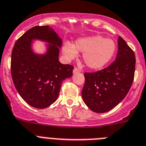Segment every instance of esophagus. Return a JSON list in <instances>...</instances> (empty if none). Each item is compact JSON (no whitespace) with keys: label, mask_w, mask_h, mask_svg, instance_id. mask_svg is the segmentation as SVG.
Returning <instances> with one entry per match:
<instances>
[{"label":"esophagus","mask_w":146,"mask_h":146,"mask_svg":"<svg viewBox=\"0 0 146 146\" xmlns=\"http://www.w3.org/2000/svg\"><path fill=\"white\" fill-rule=\"evenodd\" d=\"M79 72H80V70H79L78 68H76V67H75V68H74V69H73V74H76V73H79Z\"/></svg>","instance_id":"1"}]
</instances>
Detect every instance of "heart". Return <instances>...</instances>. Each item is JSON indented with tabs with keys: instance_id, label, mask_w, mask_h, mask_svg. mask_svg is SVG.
<instances>
[{
	"instance_id": "b5f03b06",
	"label": "heart",
	"mask_w": 146,
	"mask_h": 146,
	"mask_svg": "<svg viewBox=\"0 0 146 146\" xmlns=\"http://www.w3.org/2000/svg\"><path fill=\"white\" fill-rule=\"evenodd\" d=\"M116 49L113 40L96 35L78 38L74 44L66 42L62 46V52L67 61L76 58L78 52H82L84 64L90 69L99 70L111 62Z\"/></svg>"
}]
</instances>
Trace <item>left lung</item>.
<instances>
[{
  "mask_svg": "<svg viewBox=\"0 0 146 146\" xmlns=\"http://www.w3.org/2000/svg\"><path fill=\"white\" fill-rule=\"evenodd\" d=\"M117 58L111 65L95 73H85L82 91L83 101L96 113L114 108L126 96L133 82L136 58L122 37L118 38Z\"/></svg>",
  "mask_w": 146,
  "mask_h": 146,
  "instance_id": "1",
  "label": "left lung"
}]
</instances>
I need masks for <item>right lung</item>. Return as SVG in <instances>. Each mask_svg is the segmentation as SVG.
Returning <instances> with one entry per match:
<instances>
[{"mask_svg":"<svg viewBox=\"0 0 146 146\" xmlns=\"http://www.w3.org/2000/svg\"><path fill=\"white\" fill-rule=\"evenodd\" d=\"M34 40L45 43L46 51L34 50ZM62 40L49 26H36L17 40L12 52L11 73L22 99L32 107H49L58 99L62 82L73 75V67L58 61Z\"/></svg>","mask_w":146,"mask_h":146,"instance_id":"add662e5","label":"right lung"}]
</instances>
